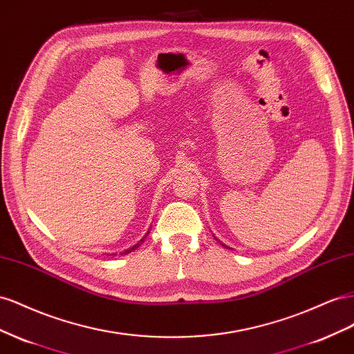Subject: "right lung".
Listing matches in <instances>:
<instances>
[{"label": "right lung", "mask_w": 354, "mask_h": 354, "mask_svg": "<svg viewBox=\"0 0 354 354\" xmlns=\"http://www.w3.org/2000/svg\"><path fill=\"white\" fill-rule=\"evenodd\" d=\"M132 249H133V248H132ZM127 252H130V250H127Z\"/></svg>", "instance_id": "right-lung-1"}]
</instances>
